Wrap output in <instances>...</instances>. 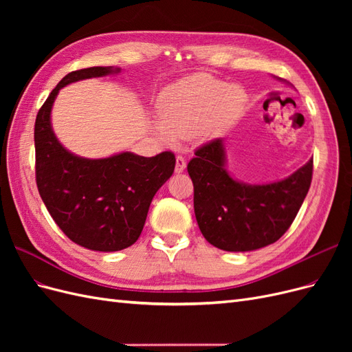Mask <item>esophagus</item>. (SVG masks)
<instances>
[{
	"mask_svg": "<svg viewBox=\"0 0 352 352\" xmlns=\"http://www.w3.org/2000/svg\"><path fill=\"white\" fill-rule=\"evenodd\" d=\"M185 168H186V162H185V158H184L182 155H177V157H176V167H175V172H176V173H182Z\"/></svg>",
	"mask_w": 352,
	"mask_h": 352,
	"instance_id": "34e87169",
	"label": "esophagus"
}]
</instances>
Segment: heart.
<instances>
[{"label":"heart","instance_id":"1","mask_svg":"<svg viewBox=\"0 0 352 352\" xmlns=\"http://www.w3.org/2000/svg\"><path fill=\"white\" fill-rule=\"evenodd\" d=\"M247 97L239 88L208 74H194L168 87L160 97L162 120L154 127L162 140L175 144L198 135H214L241 114Z\"/></svg>","mask_w":352,"mask_h":352}]
</instances>
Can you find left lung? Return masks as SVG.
Masks as SVG:
<instances>
[{
	"instance_id": "1",
	"label": "left lung",
	"mask_w": 352,
	"mask_h": 352,
	"mask_svg": "<svg viewBox=\"0 0 352 352\" xmlns=\"http://www.w3.org/2000/svg\"><path fill=\"white\" fill-rule=\"evenodd\" d=\"M188 173L202 235L220 250L245 252L267 247L291 228L311 185L313 158L280 182L247 185L226 172L217 138L197 148Z\"/></svg>"
}]
</instances>
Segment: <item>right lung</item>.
<instances>
[{
  "mask_svg": "<svg viewBox=\"0 0 352 352\" xmlns=\"http://www.w3.org/2000/svg\"><path fill=\"white\" fill-rule=\"evenodd\" d=\"M120 72L88 67L70 72L51 91L35 122V175L39 195L57 226L74 243L92 251L131 247L144 229L157 190L173 175L172 151L155 157L120 153L89 160L73 155L51 129L58 91L72 82Z\"/></svg>",
  "mask_w": 352,
  "mask_h": 352,
  "instance_id": "add662e5",
  "label": "right lung"
}]
</instances>
